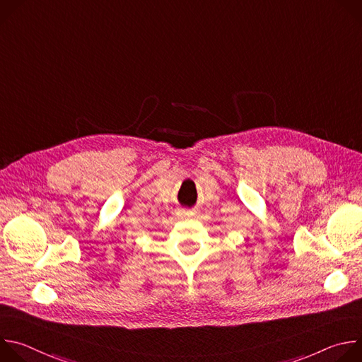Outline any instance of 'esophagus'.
Here are the masks:
<instances>
[{"instance_id": "34e87169", "label": "esophagus", "mask_w": 362, "mask_h": 362, "mask_svg": "<svg viewBox=\"0 0 362 362\" xmlns=\"http://www.w3.org/2000/svg\"><path fill=\"white\" fill-rule=\"evenodd\" d=\"M196 215V211L194 209H177L176 211V216L179 219H189V218H193Z\"/></svg>"}]
</instances>
